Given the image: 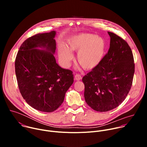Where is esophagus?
Returning <instances> with one entry per match:
<instances>
[{
	"label": "esophagus",
	"mask_w": 147,
	"mask_h": 147,
	"mask_svg": "<svg viewBox=\"0 0 147 147\" xmlns=\"http://www.w3.org/2000/svg\"><path fill=\"white\" fill-rule=\"evenodd\" d=\"M75 79H76V80H77V81H80V80H81V79H82V77H81V76L80 75V74H76V75H75Z\"/></svg>",
	"instance_id": "esophagus-1"
}]
</instances>
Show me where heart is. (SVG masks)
Returning <instances> with one entry per match:
<instances>
[{"instance_id":"1","label":"heart","mask_w":147,"mask_h":147,"mask_svg":"<svg viewBox=\"0 0 147 147\" xmlns=\"http://www.w3.org/2000/svg\"><path fill=\"white\" fill-rule=\"evenodd\" d=\"M68 47L61 45L59 49V59L65 67L70 65L73 55L71 51L77 53V61L83 69L92 70L102 61L105 52L106 42L99 36L82 33L76 35L68 40Z\"/></svg>"}]
</instances>
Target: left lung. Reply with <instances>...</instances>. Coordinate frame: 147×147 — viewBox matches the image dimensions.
Masks as SVG:
<instances>
[{"label": "left lung", "instance_id": "obj_1", "mask_svg": "<svg viewBox=\"0 0 147 147\" xmlns=\"http://www.w3.org/2000/svg\"><path fill=\"white\" fill-rule=\"evenodd\" d=\"M108 34V53L82 80L86 103L101 112L112 110L124 101L131 89L135 70L133 55L127 42L113 32Z\"/></svg>", "mask_w": 147, "mask_h": 147}]
</instances>
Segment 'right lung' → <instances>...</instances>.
<instances>
[{
  "label": "right lung",
  "mask_w": 147,
  "mask_h": 147,
  "mask_svg": "<svg viewBox=\"0 0 147 147\" xmlns=\"http://www.w3.org/2000/svg\"><path fill=\"white\" fill-rule=\"evenodd\" d=\"M55 35L52 31L28 38L20 47L15 60L21 94L30 106L44 112H53L61 105L74 81L73 71L56 63ZM38 47L46 49H36Z\"/></svg>",
  "instance_id": "1"
}]
</instances>
